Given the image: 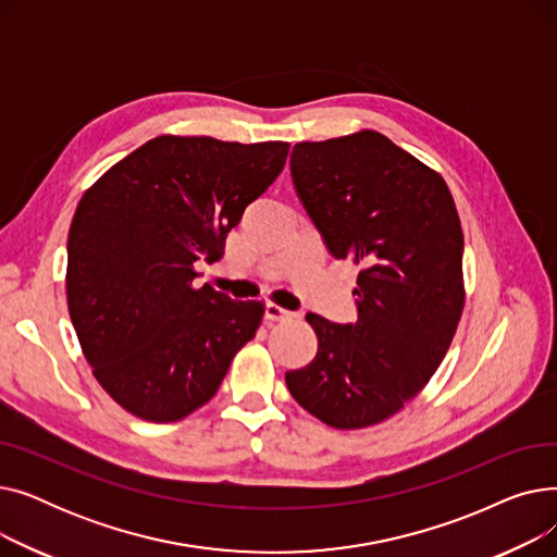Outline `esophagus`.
Masks as SVG:
<instances>
[{
  "mask_svg": "<svg viewBox=\"0 0 557 557\" xmlns=\"http://www.w3.org/2000/svg\"><path fill=\"white\" fill-rule=\"evenodd\" d=\"M290 315V311H286L284 307H280V305H275V302H267V307H263V318L267 320H288Z\"/></svg>",
  "mask_w": 557,
  "mask_h": 557,
  "instance_id": "34e87169",
  "label": "esophagus"
}]
</instances>
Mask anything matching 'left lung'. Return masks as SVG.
<instances>
[{
	"label": "left lung",
	"instance_id": "1",
	"mask_svg": "<svg viewBox=\"0 0 557 557\" xmlns=\"http://www.w3.org/2000/svg\"><path fill=\"white\" fill-rule=\"evenodd\" d=\"M290 175L330 252L361 273L357 323L307 313L318 352L286 386L320 422L366 429L447 355L465 305L460 219L443 175L376 131L296 144Z\"/></svg>",
	"mask_w": 557,
	"mask_h": 557
}]
</instances>
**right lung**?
Masks as SVG:
<instances>
[{
  "label": "right lung",
  "mask_w": 557,
  "mask_h": 557,
  "mask_svg": "<svg viewBox=\"0 0 557 557\" xmlns=\"http://www.w3.org/2000/svg\"><path fill=\"white\" fill-rule=\"evenodd\" d=\"M286 141L160 135L87 189L67 239V309L101 388L149 422L183 420L219 391L263 302L196 286L227 232L284 169Z\"/></svg>",
  "instance_id": "1"
}]
</instances>
